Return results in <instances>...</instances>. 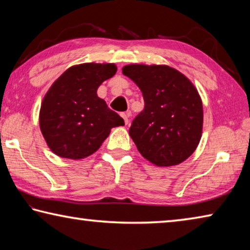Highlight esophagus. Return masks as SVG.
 Wrapping results in <instances>:
<instances>
[{
  "label": "esophagus",
  "instance_id": "esophagus-1",
  "mask_svg": "<svg viewBox=\"0 0 250 250\" xmlns=\"http://www.w3.org/2000/svg\"><path fill=\"white\" fill-rule=\"evenodd\" d=\"M120 116L122 117V119L125 120V125H128V122H129V119H128V118H129V113H125V112H122Z\"/></svg>",
  "mask_w": 250,
  "mask_h": 250
}]
</instances>
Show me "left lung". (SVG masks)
I'll return each mask as SVG.
<instances>
[{"label":"left lung","instance_id":"left-lung-1","mask_svg":"<svg viewBox=\"0 0 250 250\" xmlns=\"http://www.w3.org/2000/svg\"><path fill=\"white\" fill-rule=\"evenodd\" d=\"M122 73L138 84L145 100L129 130L139 152L158 167L183 162L202 135L203 104L195 87L166 65H128Z\"/></svg>","mask_w":250,"mask_h":250}]
</instances>
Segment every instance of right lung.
<instances>
[{
	"label": "right lung",
	"instance_id": "right-lung-1",
	"mask_svg": "<svg viewBox=\"0 0 250 250\" xmlns=\"http://www.w3.org/2000/svg\"><path fill=\"white\" fill-rule=\"evenodd\" d=\"M115 64L86 62L67 69L44 97L40 126L46 142L62 158L83 159L99 149L111 128L124 125L97 89L116 74Z\"/></svg>",
	"mask_w": 250,
	"mask_h": 250
}]
</instances>
